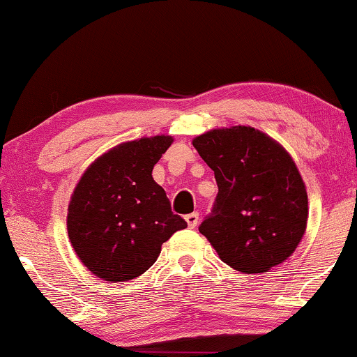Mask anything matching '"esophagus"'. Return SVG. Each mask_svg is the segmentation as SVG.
Instances as JSON below:
<instances>
[{
  "mask_svg": "<svg viewBox=\"0 0 357 357\" xmlns=\"http://www.w3.org/2000/svg\"><path fill=\"white\" fill-rule=\"evenodd\" d=\"M186 222H188V226L191 227V229H195V227L197 226V222H199V214H197V213L188 214V216H186Z\"/></svg>",
  "mask_w": 357,
  "mask_h": 357,
  "instance_id": "1",
  "label": "esophagus"
}]
</instances>
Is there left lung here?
I'll return each mask as SVG.
<instances>
[{"label": "left lung", "instance_id": "left-lung-1", "mask_svg": "<svg viewBox=\"0 0 357 357\" xmlns=\"http://www.w3.org/2000/svg\"><path fill=\"white\" fill-rule=\"evenodd\" d=\"M214 171L218 196L199 226L222 263L246 274L266 273L301 243L307 192L291 154L251 126L218 128L192 139Z\"/></svg>", "mask_w": 357, "mask_h": 357}]
</instances>
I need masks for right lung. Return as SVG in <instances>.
<instances>
[{
	"mask_svg": "<svg viewBox=\"0 0 357 357\" xmlns=\"http://www.w3.org/2000/svg\"><path fill=\"white\" fill-rule=\"evenodd\" d=\"M173 141L166 135L126 141L79 178L68 206V238L94 276L111 282L141 276L156 263L162 243L188 226L153 179Z\"/></svg>",
	"mask_w": 357,
	"mask_h": 357,
	"instance_id": "right-lung-1",
	"label": "right lung"
}]
</instances>
